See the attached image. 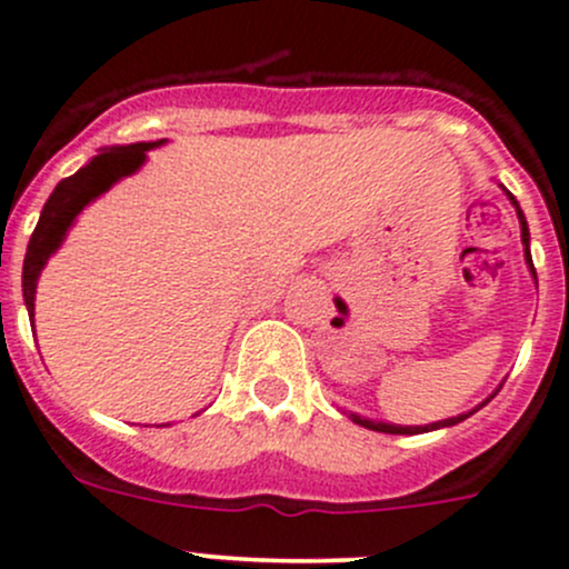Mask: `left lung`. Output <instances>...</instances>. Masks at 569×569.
<instances>
[{
  "label": "left lung",
  "instance_id": "1",
  "mask_svg": "<svg viewBox=\"0 0 569 569\" xmlns=\"http://www.w3.org/2000/svg\"><path fill=\"white\" fill-rule=\"evenodd\" d=\"M507 197H509V202L515 204V210H518V221H520V241H523V246H526V266H529V271H531V277L537 279V271H535V262H531V251H529V224H526V216H523V210H520V204H518V199H515L512 194H509L507 191ZM501 389V386H499ZM496 389V391H499ZM496 391L493 395L488 397V400L485 402H490L496 397ZM482 402V406H485ZM479 406V408H482ZM473 411H477V408H473ZM473 411H468V413H460V416H452V419H443V421H432V425H425V427H402V425H386V421H372V419H365V416H359V413H350V419L356 421V425H361V427H367V430H375V432H389V436H419V432H430V430H441V427H452V425H458V421H462V419H468V416H471Z\"/></svg>",
  "mask_w": 569,
  "mask_h": 569
}]
</instances>
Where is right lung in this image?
Segmentation results:
<instances>
[{
	"label": "right lung",
	"mask_w": 569,
	"mask_h": 569,
	"mask_svg": "<svg viewBox=\"0 0 569 569\" xmlns=\"http://www.w3.org/2000/svg\"><path fill=\"white\" fill-rule=\"evenodd\" d=\"M158 144H163V139H158V142H137L128 144V148H107L92 158L87 167H81L79 172L57 183V189L51 191L43 210H40L38 227H34L32 238H29L27 257H23L21 287L29 315H34V290H38L40 271L49 262V257L60 249V243L66 241L76 216L92 199L109 191L117 180L137 172L148 161V150L158 148Z\"/></svg>",
	"instance_id": "obj_1"
}]
</instances>
